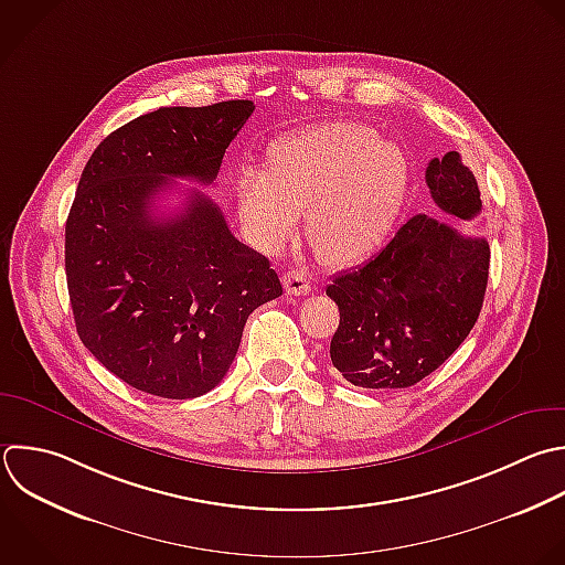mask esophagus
I'll use <instances>...</instances> for the list:
<instances>
[{
  "label": "esophagus",
  "instance_id": "obj_1",
  "mask_svg": "<svg viewBox=\"0 0 565 565\" xmlns=\"http://www.w3.org/2000/svg\"><path fill=\"white\" fill-rule=\"evenodd\" d=\"M282 285H285L287 294H291V296H307V294L311 291V280H309V276H307L305 271H300V269L287 271V274L282 276Z\"/></svg>",
  "mask_w": 565,
  "mask_h": 565
}]
</instances>
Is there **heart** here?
Listing matches in <instances>:
<instances>
[{
    "label": "heart",
    "instance_id": "obj_1",
    "mask_svg": "<svg viewBox=\"0 0 565 565\" xmlns=\"http://www.w3.org/2000/svg\"><path fill=\"white\" fill-rule=\"evenodd\" d=\"M411 190V163L393 141L362 124H324L278 141L267 172L245 170L238 214L263 252L294 241L300 214L316 254L329 265H355L393 234Z\"/></svg>",
    "mask_w": 565,
    "mask_h": 565
}]
</instances>
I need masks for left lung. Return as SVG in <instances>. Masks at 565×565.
Segmentation results:
<instances>
[{"label": "left lung", "mask_w": 565, "mask_h": 565, "mask_svg": "<svg viewBox=\"0 0 565 565\" xmlns=\"http://www.w3.org/2000/svg\"><path fill=\"white\" fill-rule=\"evenodd\" d=\"M435 205L461 221L481 212L459 152L426 168ZM486 238L417 214L366 265L340 274L327 296L340 309L331 362L355 386L406 388L444 364L475 327L488 285Z\"/></svg>", "instance_id": "left-lung-1"}]
</instances>
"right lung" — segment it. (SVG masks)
I'll return each mask as SVG.
<instances>
[{"label": "right lung", "instance_id": "1", "mask_svg": "<svg viewBox=\"0 0 565 565\" xmlns=\"http://www.w3.org/2000/svg\"><path fill=\"white\" fill-rule=\"evenodd\" d=\"M254 104L159 108L108 135L86 163L66 221V280L86 349L126 384L199 397L230 371L249 313L278 298L269 260L221 207L190 190L157 216L172 179L214 183Z\"/></svg>", "mask_w": 565, "mask_h": 565}]
</instances>
